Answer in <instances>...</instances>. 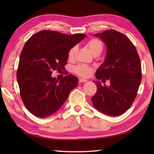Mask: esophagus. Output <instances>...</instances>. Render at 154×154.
I'll return each mask as SVG.
<instances>
[{
	"instance_id": "esophagus-1",
	"label": "esophagus",
	"mask_w": 154,
	"mask_h": 154,
	"mask_svg": "<svg viewBox=\"0 0 154 154\" xmlns=\"http://www.w3.org/2000/svg\"><path fill=\"white\" fill-rule=\"evenodd\" d=\"M88 81L85 79H79V83H85V82H87Z\"/></svg>"
}]
</instances>
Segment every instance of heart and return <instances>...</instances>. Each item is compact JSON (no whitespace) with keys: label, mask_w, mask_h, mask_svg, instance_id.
Here are the masks:
<instances>
[{"label":"heart","mask_w":154,"mask_h":154,"mask_svg":"<svg viewBox=\"0 0 154 154\" xmlns=\"http://www.w3.org/2000/svg\"><path fill=\"white\" fill-rule=\"evenodd\" d=\"M86 46L89 48L90 51L94 55L100 54L104 49V43L100 38H92L86 42ZM76 47H72L69 49L67 53V59L69 61H72L74 59V56L76 52ZM73 73L83 78H88L91 75L93 71V67L86 64H79L73 68Z\"/></svg>","instance_id":"b5f03b06"}]
</instances>
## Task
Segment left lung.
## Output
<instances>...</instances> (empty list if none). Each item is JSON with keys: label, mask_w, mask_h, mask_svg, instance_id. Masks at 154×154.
<instances>
[{"label": "left lung", "mask_w": 154, "mask_h": 154, "mask_svg": "<svg viewBox=\"0 0 154 154\" xmlns=\"http://www.w3.org/2000/svg\"><path fill=\"white\" fill-rule=\"evenodd\" d=\"M107 47L106 57L99 67L96 78L110 85L93 82L97 92L92 97L94 106L105 114L116 116L131 106L142 80V67L138 52L132 41L125 34L109 29L96 33Z\"/></svg>", "instance_id": "left-lung-1"}]
</instances>
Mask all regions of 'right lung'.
<instances>
[{
    "mask_svg": "<svg viewBox=\"0 0 154 154\" xmlns=\"http://www.w3.org/2000/svg\"><path fill=\"white\" fill-rule=\"evenodd\" d=\"M86 37L55 31H39L26 42L20 54L17 80L20 96L33 115L45 118L56 112L70 92L77 86V78L67 75L60 81L52 78V71L64 70L70 48Z\"/></svg>",
    "mask_w": 154,
    "mask_h": 154,
    "instance_id": "add662e5",
    "label": "right lung"
}]
</instances>
